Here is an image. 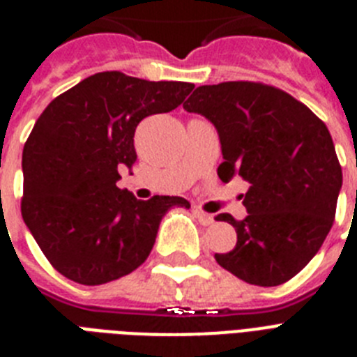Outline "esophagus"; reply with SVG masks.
Here are the masks:
<instances>
[{
    "label": "esophagus",
    "instance_id": "1",
    "mask_svg": "<svg viewBox=\"0 0 357 357\" xmlns=\"http://www.w3.org/2000/svg\"><path fill=\"white\" fill-rule=\"evenodd\" d=\"M195 216L198 218V222H200L202 225H213V223H214L213 214L204 213V211H202V209H195Z\"/></svg>",
    "mask_w": 357,
    "mask_h": 357
}]
</instances>
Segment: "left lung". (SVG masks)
I'll return each mask as SVG.
<instances>
[{"label":"left lung","mask_w":357,"mask_h":357,"mask_svg":"<svg viewBox=\"0 0 357 357\" xmlns=\"http://www.w3.org/2000/svg\"><path fill=\"white\" fill-rule=\"evenodd\" d=\"M216 127L223 162L218 176L250 184L248 216L214 220L236 229L238 241L214 259L255 286H279L313 259L336 214L342 166L333 137L313 110L263 82L200 85L184 103Z\"/></svg>","instance_id":"obj_1"}]
</instances>
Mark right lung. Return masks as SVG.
<instances>
[{"label":"right lung","mask_w":357,"mask_h":357,"mask_svg":"<svg viewBox=\"0 0 357 357\" xmlns=\"http://www.w3.org/2000/svg\"><path fill=\"white\" fill-rule=\"evenodd\" d=\"M193 89L103 71L44 109L24 143L21 214L56 272L85 286L128 275L150 255L164 214L188 209L185 198L137 200L116 182L137 160V125Z\"/></svg>","instance_id":"obj_1"}]
</instances>
